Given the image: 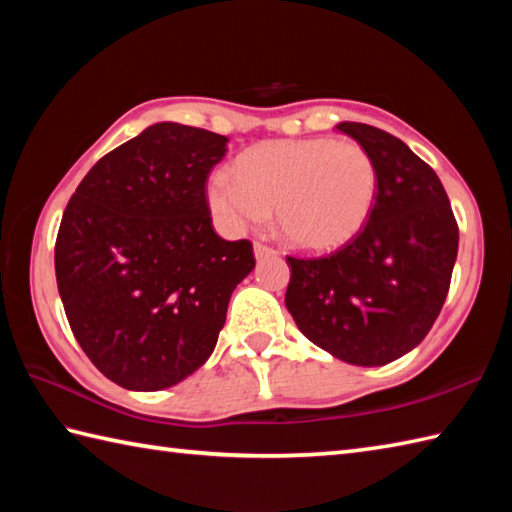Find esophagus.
Segmentation results:
<instances>
[{
  "label": "esophagus",
  "instance_id": "esophagus-1",
  "mask_svg": "<svg viewBox=\"0 0 512 512\" xmlns=\"http://www.w3.org/2000/svg\"><path fill=\"white\" fill-rule=\"evenodd\" d=\"M255 259H266V257H275L277 255V250L275 248H270V246H266V244H255Z\"/></svg>",
  "mask_w": 512,
  "mask_h": 512
}]
</instances>
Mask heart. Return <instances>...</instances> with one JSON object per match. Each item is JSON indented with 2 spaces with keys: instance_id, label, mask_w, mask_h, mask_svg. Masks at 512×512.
Masks as SVG:
<instances>
[{
  "instance_id": "obj_1",
  "label": "heart",
  "mask_w": 512,
  "mask_h": 512,
  "mask_svg": "<svg viewBox=\"0 0 512 512\" xmlns=\"http://www.w3.org/2000/svg\"><path fill=\"white\" fill-rule=\"evenodd\" d=\"M372 156L352 140H270L235 162V176L215 171L206 184L213 217L231 233L262 226L275 209L286 244L334 253L363 231L376 204Z\"/></svg>"
}]
</instances>
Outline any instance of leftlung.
<instances>
[{
	"label": "left lung",
	"instance_id": "left-lung-1",
	"mask_svg": "<svg viewBox=\"0 0 512 512\" xmlns=\"http://www.w3.org/2000/svg\"><path fill=\"white\" fill-rule=\"evenodd\" d=\"M378 173L372 215L328 257H288L286 308L308 339L341 361L380 367L416 347L447 299L458 224L440 178L400 138L339 123Z\"/></svg>",
	"mask_w": 512,
	"mask_h": 512
}]
</instances>
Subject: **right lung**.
Listing matches in <instances>:
<instances>
[{"label":"right lung","instance_id":"add662e5","mask_svg":"<svg viewBox=\"0 0 512 512\" xmlns=\"http://www.w3.org/2000/svg\"><path fill=\"white\" fill-rule=\"evenodd\" d=\"M228 138L156 123L103 156L63 211L54 270L74 339L132 391L191 376L255 268L248 239L213 231L204 184Z\"/></svg>","mask_w":512,"mask_h":512}]
</instances>
